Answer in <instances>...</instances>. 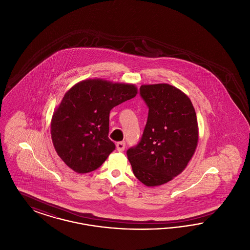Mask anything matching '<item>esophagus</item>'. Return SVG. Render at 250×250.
<instances>
[{"label":"esophagus","mask_w":250,"mask_h":250,"mask_svg":"<svg viewBox=\"0 0 250 250\" xmlns=\"http://www.w3.org/2000/svg\"><path fill=\"white\" fill-rule=\"evenodd\" d=\"M125 148V143L124 142L116 143V149L118 152H124Z\"/></svg>","instance_id":"1"}]
</instances>
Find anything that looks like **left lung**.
Wrapping results in <instances>:
<instances>
[{"mask_svg": "<svg viewBox=\"0 0 250 250\" xmlns=\"http://www.w3.org/2000/svg\"><path fill=\"white\" fill-rule=\"evenodd\" d=\"M141 96L149 107L141 142L127 150L134 175L146 187L164 185L188 166L199 141L189 97L167 83L144 84Z\"/></svg>", "mask_w": 250, "mask_h": 250, "instance_id": "obj_1", "label": "left lung"}]
</instances>
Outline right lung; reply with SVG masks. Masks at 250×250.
<instances>
[{
    "label": "right lung",
    "mask_w": 250,
    "mask_h": 250,
    "mask_svg": "<svg viewBox=\"0 0 250 250\" xmlns=\"http://www.w3.org/2000/svg\"><path fill=\"white\" fill-rule=\"evenodd\" d=\"M138 94L134 84L89 79L75 84L53 112L50 135L61 159L78 173L101 166L115 145L108 139L109 111Z\"/></svg>",
    "instance_id": "right-lung-1"
}]
</instances>
